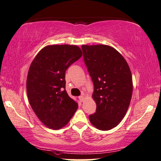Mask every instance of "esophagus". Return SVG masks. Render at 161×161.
<instances>
[{
	"label": "esophagus",
	"instance_id": "34e87169",
	"mask_svg": "<svg viewBox=\"0 0 161 161\" xmlns=\"http://www.w3.org/2000/svg\"><path fill=\"white\" fill-rule=\"evenodd\" d=\"M80 99L81 101H84V100H85V96H84V95H81V96H80Z\"/></svg>",
	"mask_w": 161,
	"mask_h": 161
}]
</instances>
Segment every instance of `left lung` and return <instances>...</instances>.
Instances as JSON below:
<instances>
[{
	"label": "left lung",
	"instance_id": "obj_1",
	"mask_svg": "<svg viewBox=\"0 0 161 161\" xmlns=\"http://www.w3.org/2000/svg\"><path fill=\"white\" fill-rule=\"evenodd\" d=\"M83 58L94 85L96 112L91 124L101 130L116 127L125 117L132 97V75L119 52L104 44L82 45Z\"/></svg>",
	"mask_w": 161,
	"mask_h": 161
}]
</instances>
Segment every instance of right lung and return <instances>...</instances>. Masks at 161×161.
<instances>
[{
  "instance_id": "1",
  "label": "right lung",
  "mask_w": 161,
  "mask_h": 161,
  "mask_svg": "<svg viewBox=\"0 0 161 161\" xmlns=\"http://www.w3.org/2000/svg\"><path fill=\"white\" fill-rule=\"evenodd\" d=\"M82 52L76 45H48L41 49L27 76V94L31 108L47 128L66 125L78 108L65 88V74Z\"/></svg>"
}]
</instances>
